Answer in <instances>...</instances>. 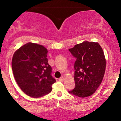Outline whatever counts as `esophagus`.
Returning a JSON list of instances; mask_svg holds the SVG:
<instances>
[{"instance_id": "esophagus-1", "label": "esophagus", "mask_w": 121, "mask_h": 121, "mask_svg": "<svg viewBox=\"0 0 121 121\" xmlns=\"http://www.w3.org/2000/svg\"><path fill=\"white\" fill-rule=\"evenodd\" d=\"M59 80L60 81H63L64 80V77L63 76H62L61 77H60V78L59 79Z\"/></svg>"}]
</instances>
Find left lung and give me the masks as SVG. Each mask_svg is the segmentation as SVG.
<instances>
[{"label":"left lung","mask_w":121,"mask_h":121,"mask_svg":"<svg viewBox=\"0 0 121 121\" xmlns=\"http://www.w3.org/2000/svg\"><path fill=\"white\" fill-rule=\"evenodd\" d=\"M76 59L74 64L75 87L69 91L76 96L86 97L96 91L104 76L106 60L98 43L84 41L69 49Z\"/></svg>","instance_id":"obj_1"}]
</instances>
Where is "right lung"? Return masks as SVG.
Instances as JSON below:
<instances>
[{"label":"right lung","mask_w":121,"mask_h":121,"mask_svg":"<svg viewBox=\"0 0 121 121\" xmlns=\"http://www.w3.org/2000/svg\"><path fill=\"white\" fill-rule=\"evenodd\" d=\"M48 51L43 45L28 43L13 54L12 69L16 82L27 95L39 98L49 93L56 82L48 63Z\"/></svg>","instance_id":"add662e5"}]
</instances>
